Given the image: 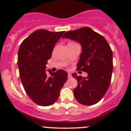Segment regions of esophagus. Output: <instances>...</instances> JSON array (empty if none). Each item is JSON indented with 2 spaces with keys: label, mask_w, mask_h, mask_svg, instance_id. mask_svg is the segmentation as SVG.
<instances>
[{
  "label": "esophagus",
  "mask_w": 131,
  "mask_h": 131,
  "mask_svg": "<svg viewBox=\"0 0 131 131\" xmlns=\"http://www.w3.org/2000/svg\"><path fill=\"white\" fill-rule=\"evenodd\" d=\"M72 75L71 73H68V78H71Z\"/></svg>",
  "instance_id": "1"
}]
</instances>
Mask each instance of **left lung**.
Segmentation results:
<instances>
[{"label":"left lung","instance_id":"1","mask_svg":"<svg viewBox=\"0 0 131 131\" xmlns=\"http://www.w3.org/2000/svg\"><path fill=\"white\" fill-rule=\"evenodd\" d=\"M62 38L79 42L82 52L77 70L88 74L86 77L72 74L77 80L74 94L78 102L91 105L97 103L106 93L112 77L113 62L110 46L102 36L88 27L66 32Z\"/></svg>","mask_w":131,"mask_h":131}]
</instances>
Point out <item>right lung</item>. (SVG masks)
<instances>
[{
  "label": "right lung",
  "instance_id": "obj_1",
  "mask_svg": "<svg viewBox=\"0 0 131 131\" xmlns=\"http://www.w3.org/2000/svg\"><path fill=\"white\" fill-rule=\"evenodd\" d=\"M64 31L50 32L39 29L21 43L18 51V67L21 82L28 96L37 104H54L67 79V73L59 69L46 72L47 60L51 57L55 44Z\"/></svg>",
  "mask_w": 131,
  "mask_h": 131
}]
</instances>
